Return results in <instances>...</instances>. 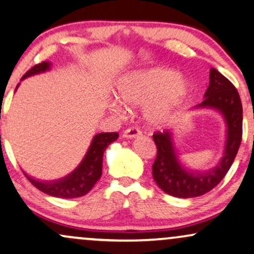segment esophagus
Returning <instances> with one entry per match:
<instances>
[{
	"label": "esophagus",
	"instance_id": "34e87169",
	"mask_svg": "<svg viewBox=\"0 0 254 254\" xmlns=\"http://www.w3.org/2000/svg\"><path fill=\"white\" fill-rule=\"evenodd\" d=\"M142 135V131H140L137 127H127V130L124 131L123 137L125 138H133V137H138Z\"/></svg>",
	"mask_w": 254,
	"mask_h": 254
}]
</instances>
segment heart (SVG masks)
I'll return each instance as SVG.
<instances>
[{"instance_id": "1", "label": "heart", "mask_w": 254, "mask_h": 254, "mask_svg": "<svg viewBox=\"0 0 254 254\" xmlns=\"http://www.w3.org/2000/svg\"><path fill=\"white\" fill-rule=\"evenodd\" d=\"M189 92V82L164 67L131 72L121 79L117 86L118 97L123 103L133 106L146 103L144 115L151 123L163 121ZM112 108L122 111V105L117 102L112 103Z\"/></svg>"}]
</instances>
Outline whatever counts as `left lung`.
Segmentation results:
<instances>
[{"instance_id": "1", "label": "left lung", "mask_w": 254, "mask_h": 254, "mask_svg": "<svg viewBox=\"0 0 254 254\" xmlns=\"http://www.w3.org/2000/svg\"><path fill=\"white\" fill-rule=\"evenodd\" d=\"M197 108H213L224 115L227 124L225 155L214 169L189 173L179 163L169 130L152 135L157 155L152 164V177L164 193L176 197H196L212 190L224 179L233 163L243 137V105L237 88L215 68H210L209 86Z\"/></svg>"}]
</instances>
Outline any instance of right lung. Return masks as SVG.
I'll return each instance as SVG.
<instances>
[{"label": "right lung", "mask_w": 254, "mask_h": 254, "mask_svg": "<svg viewBox=\"0 0 254 254\" xmlns=\"http://www.w3.org/2000/svg\"><path fill=\"white\" fill-rule=\"evenodd\" d=\"M47 69H50V64L44 61V63L36 64L35 66H33L26 72L22 79L45 72ZM117 138L118 132H102L94 136L87 154L85 155L84 160L79 164L77 169L72 174H69L68 176L58 180V181L41 182L32 179L26 174L24 175L27 176V179L35 188H38L42 193L51 195V196L63 198L82 196L93 188V186L102 176L104 151L109 144H111Z\"/></svg>", "instance_id": "right-lung-1"}]
</instances>
